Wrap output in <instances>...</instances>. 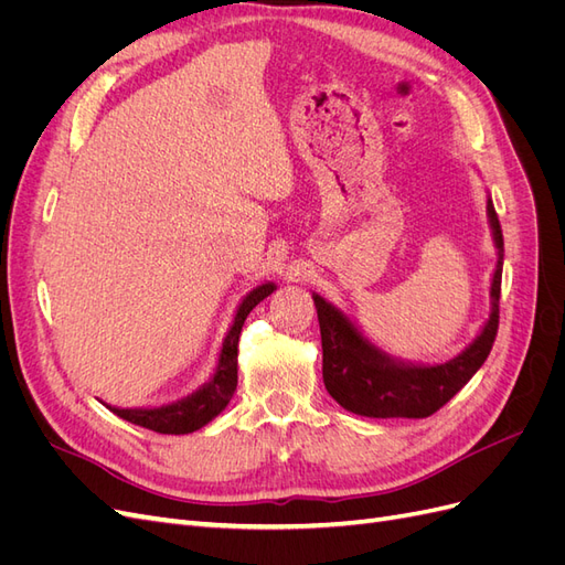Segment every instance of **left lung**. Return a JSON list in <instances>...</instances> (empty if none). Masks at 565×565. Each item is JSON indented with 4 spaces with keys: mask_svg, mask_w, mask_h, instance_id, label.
Listing matches in <instances>:
<instances>
[{
    "mask_svg": "<svg viewBox=\"0 0 565 565\" xmlns=\"http://www.w3.org/2000/svg\"><path fill=\"white\" fill-rule=\"evenodd\" d=\"M486 214L498 249L490 278V313L471 344L446 363H415L386 353L339 306L313 292L322 337V382L341 407L361 417L422 419L446 405L481 370L498 334L504 256L502 228L490 195Z\"/></svg>",
    "mask_w": 565,
    "mask_h": 565,
    "instance_id": "8db88e82",
    "label": "left lung"
}]
</instances>
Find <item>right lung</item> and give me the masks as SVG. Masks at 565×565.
Wrapping results in <instances>:
<instances>
[{"label": "right lung", "instance_id": "1", "mask_svg": "<svg viewBox=\"0 0 565 565\" xmlns=\"http://www.w3.org/2000/svg\"><path fill=\"white\" fill-rule=\"evenodd\" d=\"M276 282H262L243 297V301L237 303L235 316L231 328L221 341V351H218V361L212 372V377L200 384L193 393L188 396L172 401V403H162V405H152V407H117L104 403L108 409L117 417H122L136 426H143V429L158 431V434H193L202 429L204 424H210L214 417L224 413L226 405L231 403L235 386H237V341H241L243 324L254 309L256 303L264 301L268 295L276 292Z\"/></svg>", "mask_w": 565, "mask_h": 565}]
</instances>
